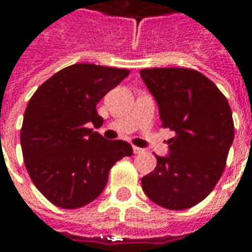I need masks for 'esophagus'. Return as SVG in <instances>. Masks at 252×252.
<instances>
[{"instance_id":"obj_1","label":"esophagus","mask_w":252,"mask_h":252,"mask_svg":"<svg viewBox=\"0 0 252 252\" xmlns=\"http://www.w3.org/2000/svg\"><path fill=\"white\" fill-rule=\"evenodd\" d=\"M142 153H143V148L133 147V154H142Z\"/></svg>"}]
</instances>
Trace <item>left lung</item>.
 Instances as JSON below:
<instances>
[{
  "mask_svg": "<svg viewBox=\"0 0 252 252\" xmlns=\"http://www.w3.org/2000/svg\"><path fill=\"white\" fill-rule=\"evenodd\" d=\"M143 82L153 94L162 126L175 132L166 157L142 178L155 204L182 211L205 198L220 180L233 142L227 98L201 72L190 68H146Z\"/></svg>",
  "mask_w": 252,
  "mask_h": 252,
  "instance_id": "8db88e82",
  "label": "left lung"
}]
</instances>
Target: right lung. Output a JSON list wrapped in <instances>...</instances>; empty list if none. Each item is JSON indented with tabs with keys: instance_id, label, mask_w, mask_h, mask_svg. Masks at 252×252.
<instances>
[{
	"instance_id": "right-lung-1",
	"label": "right lung",
	"mask_w": 252,
	"mask_h": 252,
	"mask_svg": "<svg viewBox=\"0 0 252 252\" xmlns=\"http://www.w3.org/2000/svg\"><path fill=\"white\" fill-rule=\"evenodd\" d=\"M129 74L126 68L79 63L54 74L27 105L21 148L31 180L47 200L75 209L98 197L112 166L131 157L124 140L94 132L102 126L95 105Z\"/></svg>"
}]
</instances>
